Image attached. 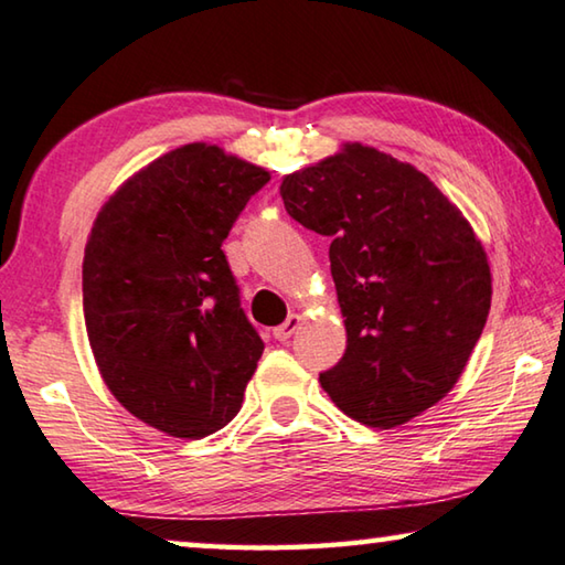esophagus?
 I'll use <instances>...</instances> for the list:
<instances>
[{"mask_svg": "<svg viewBox=\"0 0 565 565\" xmlns=\"http://www.w3.org/2000/svg\"><path fill=\"white\" fill-rule=\"evenodd\" d=\"M299 327H301V317L299 315H289V319H286L281 327L274 329V337L279 339V342H286V339H291V334H297Z\"/></svg>", "mask_w": 565, "mask_h": 565, "instance_id": "34e87169", "label": "esophagus"}]
</instances>
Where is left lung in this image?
I'll return each instance as SVG.
<instances>
[{
  "label": "left lung",
  "mask_w": 565,
  "mask_h": 565,
  "mask_svg": "<svg viewBox=\"0 0 565 565\" xmlns=\"http://www.w3.org/2000/svg\"><path fill=\"white\" fill-rule=\"evenodd\" d=\"M286 211L329 236L347 349L319 374L356 423L392 429L455 387L488 321V254L415 166L362 142L281 178Z\"/></svg>",
  "instance_id": "left-lung-1"
}]
</instances>
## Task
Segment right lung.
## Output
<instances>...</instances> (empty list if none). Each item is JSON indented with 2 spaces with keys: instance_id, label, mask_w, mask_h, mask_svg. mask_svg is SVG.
<instances>
[{
  "instance_id": "add662e5",
  "label": "right lung",
  "mask_w": 565,
  "mask_h": 565,
  "mask_svg": "<svg viewBox=\"0 0 565 565\" xmlns=\"http://www.w3.org/2000/svg\"><path fill=\"white\" fill-rule=\"evenodd\" d=\"M268 178L188 142L122 181L89 228L83 315L97 372L132 417L170 437L226 427L262 360L221 244Z\"/></svg>"
}]
</instances>
